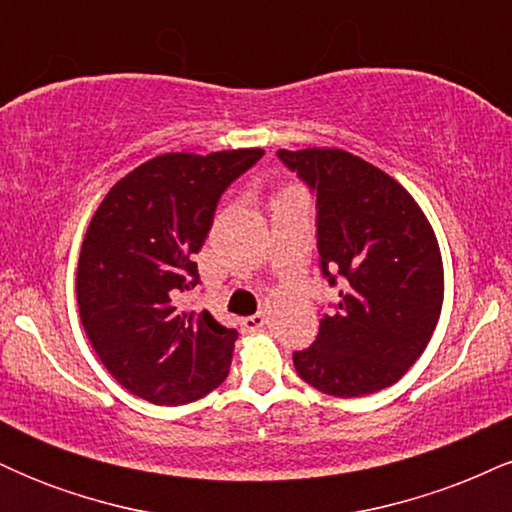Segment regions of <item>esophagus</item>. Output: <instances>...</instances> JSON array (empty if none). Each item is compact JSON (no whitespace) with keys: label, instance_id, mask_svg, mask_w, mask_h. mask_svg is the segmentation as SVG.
Returning a JSON list of instances; mask_svg holds the SVG:
<instances>
[{"label":"esophagus","instance_id":"esophagus-1","mask_svg":"<svg viewBox=\"0 0 512 512\" xmlns=\"http://www.w3.org/2000/svg\"><path fill=\"white\" fill-rule=\"evenodd\" d=\"M264 325H267V317L260 315V313L245 317V320H243V330L245 332H257V330H262Z\"/></svg>","mask_w":512,"mask_h":512}]
</instances>
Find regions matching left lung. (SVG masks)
<instances>
[{
  "label": "left lung",
  "instance_id": "8db88e82",
  "mask_svg": "<svg viewBox=\"0 0 512 512\" xmlns=\"http://www.w3.org/2000/svg\"><path fill=\"white\" fill-rule=\"evenodd\" d=\"M276 156L317 195V252L339 301L298 375L334 397L395 385L424 354L443 308L436 233L395 178L342 149H279Z\"/></svg>",
  "mask_w": 512,
  "mask_h": 512
}]
</instances>
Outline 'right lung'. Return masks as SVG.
<instances>
[{
	"mask_svg": "<svg viewBox=\"0 0 512 512\" xmlns=\"http://www.w3.org/2000/svg\"><path fill=\"white\" fill-rule=\"evenodd\" d=\"M262 149L163 154L117 180L81 245L76 301L93 351L132 395L161 407L195 402L226 380L238 332L182 310L226 187Z\"/></svg>",
	"mask_w": 512,
	"mask_h": 512,
	"instance_id": "obj_1",
	"label": "right lung"
}]
</instances>
